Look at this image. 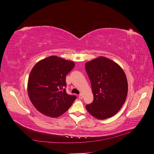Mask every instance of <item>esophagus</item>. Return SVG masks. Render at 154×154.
Here are the masks:
<instances>
[{
	"instance_id": "esophagus-1",
	"label": "esophagus",
	"mask_w": 154,
	"mask_h": 154,
	"mask_svg": "<svg viewBox=\"0 0 154 154\" xmlns=\"http://www.w3.org/2000/svg\"><path fill=\"white\" fill-rule=\"evenodd\" d=\"M79 98H80V99H82V98H83V95L82 94H80L79 95Z\"/></svg>"
}]
</instances>
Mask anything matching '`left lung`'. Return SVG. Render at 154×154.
<instances>
[{"label":"left lung","mask_w":154,"mask_h":154,"mask_svg":"<svg viewBox=\"0 0 154 154\" xmlns=\"http://www.w3.org/2000/svg\"><path fill=\"white\" fill-rule=\"evenodd\" d=\"M94 101L86 105L89 113L98 119L116 115L126 101L128 80L122 68L114 61L98 57L85 64Z\"/></svg>","instance_id":"8db88e82"}]
</instances>
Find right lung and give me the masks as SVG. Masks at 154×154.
Segmentation results:
<instances>
[{
	"label": "right lung",
	"mask_w": 154,
	"mask_h": 154,
	"mask_svg": "<svg viewBox=\"0 0 154 154\" xmlns=\"http://www.w3.org/2000/svg\"><path fill=\"white\" fill-rule=\"evenodd\" d=\"M73 61L52 56L39 60L28 81V94L35 108L43 115L57 118L71 106L76 96L66 93V78L74 67Z\"/></svg>",
	"instance_id": "right-lung-1"
}]
</instances>
